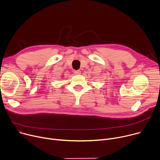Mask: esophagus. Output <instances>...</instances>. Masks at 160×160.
<instances>
[{
    "label": "esophagus",
    "mask_w": 160,
    "mask_h": 160,
    "mask_svg": "<svg viewBox=\"0 0 160 160\" xmlns=\"http://www.w3.org/2000/svg\"><path fill=\"white\" fill-rule=\"evenodd\" d=\"M74 72H75V74H76V75H79V74L81 73V71H80V70H75Z\"/></svg>",
    "instance_id": "1"
}]
</instances>
